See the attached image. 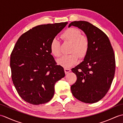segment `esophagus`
Here are the masks:
<instances>
[{"label": "esophagus", "instance_id": "34e87169", "mask_svg": "<svg viewBox=\"0 0 123 123\" xmlns=\"http://www.w3.org/2000/svg\"><path fill=\"white\" fill-rule=\"evenodd\" d=\"M64 71H65V74H68L69 72L71 71V69H68V68H64Z\"/></svg>", "mask_w": 123, "mask_h": 123}]
</instances>
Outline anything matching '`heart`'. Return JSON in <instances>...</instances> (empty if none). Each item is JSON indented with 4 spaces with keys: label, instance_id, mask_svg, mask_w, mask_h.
I'll list each match as a JSON object with an SVG mask.
<instances>
[{
    "label": "heart",
    "instance_id": "heart-1",
    "mask_svg": "<svg viewBox=\"0 0 123 123\" xmlns=\"http://www.w3.org/2000/svg\"><path fill=\"white\" fill-rule=\"evenodd\" d=\"M65 41L71 43L70 53L72 54L64 55L57 61V63L65 68H68L78 62V56L80 58L84 57L89 48L87 38L82 36L81 31L77 28H70L65 31L61 35ZM51 54L55 57H59L61 54L60 43L58 40L54 38L50 44Z\"/></svg>",
    "mask_w": 123,
    "mask_h": 123
}]
</instances>
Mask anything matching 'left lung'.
Segmentation results:
<instances>
[{"mask_svg": "<svg viewBox=\"0 0 123 123\" xmlns=\"http://www.w3.org/2000/svg\"><path fill=\"white\" fill-rule=\"evenodd\" d=\"M81 30L87 36L89 48L81 63L71 69L77 81L71 86L72 95L85 103L99 101L110 88L115 71V58L108 36L86 21H74L69 25Z\"/></svg>", "mask_w": 123, "mask_h": 123, "instance_id": "8db88e82", "label": "left lung"}]
</instances>
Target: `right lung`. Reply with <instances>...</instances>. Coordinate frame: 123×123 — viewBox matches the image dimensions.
<instances>
[{
	"mask_svg": "<svg viewBox=\"0 0 123 123\" xmlns=\"http://www.w3.org/2000/svg\"><path fill=\"white\" fill-rule=\"evenodd\" d=\"M68 22L41 25L18 38L10 55L12 79L23 100L33 105L53 98L55 83L65 76L63 68L51 54V41Z\"/></svg>",
	"mask_w": 123,
	"mask_h": 123,
	"instance_id": "obj_1",
	"label": "right lung"
}]
</instances>
